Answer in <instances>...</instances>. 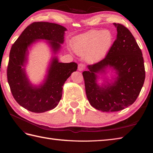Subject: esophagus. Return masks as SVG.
Wrapping results in <instances>:
<instances>
[{
  "label": "esophagus",
  "mask_w": 153,
  "mask_h": 153,
  "mask_svg": "<svg viewBox=\"0 0 153 153\" xmlns=\"http://www.w3.org/2000/svg\"><path fill=\"white\" fill-rule=\"evenodd\" d=\"M84 69H85L84 64H78V71H82L84 70Z\"/></svg>",
  "instance_id": "esophagus-1"
}]
</instances>
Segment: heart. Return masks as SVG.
Masks as SVG:
<instances>
[{"mask_svg":"<svg viewBox=\"0 0 153 153\" xmlns=\"http://www.w3.org/2000/svg\"><path fill=\"white\" fill-rule=\"evenodd\" d=\"M114 35L109 30H91L78 36L73 41L75 52L84 56L90 63L98 62L103 59L112 47Z\"/></svg>","mask_w":153,"mask_h":153,"instance_id":"b5f03b06","label":"heart"}]
</instances>
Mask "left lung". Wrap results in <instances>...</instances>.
Instances as JSON below:
<instances>
[{
  "label": "left lung",
  "instance_id": "left-lung-1",
  "mask_svg": "<svg viewBox=\"0 0 153 153\" xmlns=\"http://www.w3.org/2000/svg\"><path fill=\"white\" fill-rule=\"evenodd\" d=\"M117 37L106 56L100 62L88 65L82 73L87 98L92 106L102 112H117L132 105L139 95L146 72L142 53L131 32L120 24ZM109 67L116 71L114 81L100 86L98 73H105Z\"/></svg>",
  "mask_w": 153,
  "mask_h": 153
}]
</instances>
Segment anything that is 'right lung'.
<instances>
[{
	"mask_svg": "<svg viewBox=\"0 0 153 153\" xmlns=\"http://www.w3.org/2000/svg\"><path fill=\"white\" fill-rule=\"evenodd\" d=\"M65 27L53 23L38 22L29 25L12 45L7 69L8 84L16 102L35 113H42L55 108L62 98L64 83L76 71V62H59L57 57L50 62L47 75L42 84L33 86L25 73L28 48L37 40L49 41L55 54L64 41Z\"/></svg>",
	"mask_w": 153,
	"mask_h": 153,
	"instance_id": "right-lung-1",
	"label": "right lung"
}]
</instances>
